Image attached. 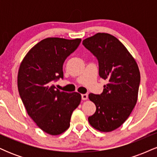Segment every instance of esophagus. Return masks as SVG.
<instances>
[{
  "label": "esophagus",
  "instance_id": "1",
  "mask_svg": "<svg viewBox=\"0 0 157 157\" xmlns=\"http://www.w3.org/2000/svg\"><path fill=\"white\" fill-rule=\"evenodd\" d=\"M81 97H82V100H86L88 99V94H82L81 95Z\"/></svg>",
  "mask_w": 157,
  "mask_h": 157
}]
</instances>
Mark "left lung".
<instances>
[{
	"label": "left lung",
	"mask_w": 157,
	"mask_h": 157,
	"mask_svg": "<svg viewBox=\"0 0 157 157\" xmlns=\"http://www.w3.org/2000/svg\"><path fill=\"white\" fill-rule=\"evenodd\" d=\"M82 45L97 57L99 75L108 81L102 94H89L96 111L89 122L97 130L110 132L125 122L136 105L140 70L125 46L110 34L97 33L85 39Z\"/></svg>",
	"instance_id": "obj_1"
}]
</instances>
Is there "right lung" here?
Masks as SVG:
<instances>
[{
	"label": "right lung",
	"instance_id": "right-lung-1",
	"mask_svg": "<svg viewBox=\"0 0 157 157\" xmlns=\"http://www.w3.org/2000/svg\"><path fill=\"white\" fill-rule=\"evenodd\" d=\"M81 39L48 37L29 51L20 66L17 88L29 116L41 130L59 135L70 126L73 111L81 101L77 92L56 89L54 81L63 78V65Z\"/></svg>",
	"mask_w": 157,
	"mask_h": 157
}]
</instances>
